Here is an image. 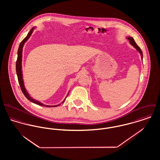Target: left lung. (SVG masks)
I'll return each mask as SVG.
<instances>
[{"mask_svg": "<svg viewBox=\"0 0 160 160\" xmlns=\"http://www.w3.org/2000/svg\"><path fill=\"white\" fill-rule=\"evenodd\" d=\"M128 39L129 41V42H130L132 46H134V47L137 49V51L140 53L141 57H142H142H143V53H142V50H141L140 48L138 46H137V44L136 43V42H135V41H134V39L132 38H131V37H129V38H128Z\"/></svg>", "mask_w": 160, "mask_h": 160, "instance_id": "obj_1", "label": "left lung"}]
</instances>
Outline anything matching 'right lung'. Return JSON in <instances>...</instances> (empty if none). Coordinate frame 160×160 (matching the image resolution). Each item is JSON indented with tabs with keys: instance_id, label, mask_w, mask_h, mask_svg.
Segmentation results:
<instances>
[{
	"instance_id": "obj_1",
	"label": "right lung",
	"mask_w": 160,
	"mask_h": 160,
	"mask_svg": "<svg viewBox=\"0 0 160 160\" xmlns=\"http://www.w3.org/2000/svg\"><path fill=\"white\" fill-rule=\"evenodd\" d=\"M33 29H34V28H32L30 31L29 32V33L28 34L27 36L23 39V41L21 42L20 46H19V48H18V57H17V63H16V71H17V76H18V82H19V84H20V88H21V90L23 93V94L24 95V96L27 98V99H28L29 101H31V102L34 103H36L37 105H41V106H43V107H57L59 105H55V106H48V105H45L44 104H42V103L37 101V100H35L34 99L32 98L29 95V94L28 93V92H26V90L24 88V84H23V77H22V50H23V47L24 44V43L26 42V41L29 38V37L31 36L32 31H33ZM68 96V95H67ZM65 100V99L64 100V101ZM64 101L62 102L63 103Z\"/></svg>"
}]
</instances>
